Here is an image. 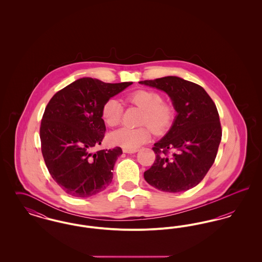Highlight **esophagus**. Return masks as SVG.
<instances>
[{
	"mask_svg": "<svg viewBox=\"0 0 262 262\" xmlns=\"http://www.w3.org/2000/svg\"><path fill=\"white\" fill-rule=\"evenodd\" d=\"M123 151L125 152V153H129V154H133V153H137V151L138 150L137 149H125V148H124L123 149Z\"/></svg>",
	"mask_w": 262,
	"mask_h": 262,
	"instance_id": "esophagus-1",
	"label": "esophagus"
}]
</instances>
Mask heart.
I'll list each match as a JSON object with an SVG mask.
<instances>
[{"label":"heart","instance_id":"1","mask_svg":"<svg viewBox=\"0 0 262 262\" xmlns=\"http://www.w3.org/2000/svg\"><path fill=\"white\" fill-rule=\"evenodd\" d=\"M126 100L141 110L140 125L137 128L121 127L109 135V141L113 145L125 149H137L151 137V130L155 135L165 134L173 125L174 108L169 101L162 100V95L149 89H139L130 93ZM123 106L117 99H108L102 106L101 116L104 123L109 126H116L121 123Z\"/></svg>","mask_w":262,"mask_h":262}]
</instances>
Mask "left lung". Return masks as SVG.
Returning <instances> with one entry per match:
<instances>
[{
    "mask_svg": "<svg viewBox=\"0 0 262 262\" xmlns=\"http://www.w3.org/2000/svg\"><path fill=\"white\" fill-rule=\"evenodd\" d=\"M139 83L166 92L178 113L170 130L154 143L156 159L144 172L145 181L166 192L198 186L215 161L222 137L215 103L200 85L178 76Z\"/></svg>",
    "mask_w": 262,
    "mask_h": 262,
    "instance_id": "8db88e82",
    "label": "left lung"
}]
</instances>
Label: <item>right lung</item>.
Segmentation results:
<instances>
[{"instance_id": "obj_1", "label": "right lung", "mask_w": 262, "mask_h": 262, "mask_svg": "<svg viewBox=\"0 0 262 262\" xmlns=\"http://www.w3.org/2000/svg\"><path fill=\"white\" fill-rule=\"evenodd\" d=\"M133 84L83 77L51 98L40 125L41 151L54 181L75 198H89L109 187L121 147L92 153L106 132L103 104Z\"/></svg>"}]
</instances>
